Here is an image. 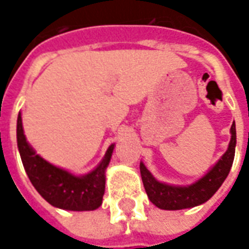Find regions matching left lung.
Instances as JSON below:
<instances>
[{"label": "left lung", "mask_w": 249, "mask_h": 249, "mask_svg": "<svg viewBox=\"0 0 249 249\" xmlns=\"http://www.w3.org/2000/svg\"><path fill=\"white\" fill-rule=\"evenodd\" d=\"M231 141L228 149L219 161L211 168L207 175L188 187H176L169 184L160 183L152 176L146 167L140 162V172L145 192L152 203L157 208L167 211L192 208L196 205L208 201L216 191L221 187L233 162L236 148V125L235 121L231 126Z\"/></svg>", "instance_id": "obj_1"}]
</instances>
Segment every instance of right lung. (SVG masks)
<instances>
[{"label":"right lung","instance_id":"right-lung-1","mask_svg":"<svg viewBox=\"0 0 249 249\" xmlns=\"http://www.w3.org/2000/svg\"><path fill=\"white\" fill-rule=\"evenodd\" d=\"M17 145L30 183L53 207L66 211H94L101 205L105 192V169L113 153V144L92 172L74 176L65 169L54 167L36 153L26 141L21 113H18Z\"/></svg>","mask_w":249,"mask_h":249}]
</instances>
